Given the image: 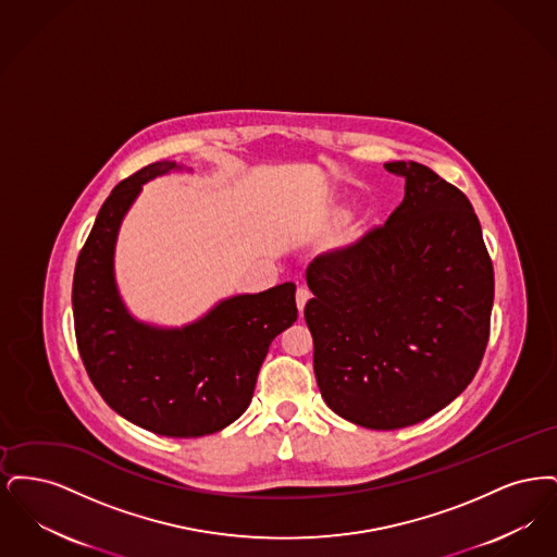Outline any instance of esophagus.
I'll return each instance as SVG.
<instances>
[{"mask_svg": "<svg viewBox=\"0 0 557 557\" xmlns=\"http://www.w3.org/2000/svg\"><path fill=\"white\" fill-rule=\"evenodd\" d=\"M309 298H311V292L307 290V288H298V290H296V307H298V313H300V315H302L305 305H307Z\"/></svg>", "mask_w": 557, "mask_h": 557, "instance_id": "34e87169", "label": "esophagus"}]
</instances>
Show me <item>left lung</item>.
I'll return each mask as SVG.
<instances>
[{"label": "left lung", "mask_w": 557, "mask_h": 557, "mask_svg": "<svg viewBox=\"0 0 557 557\" xmlns=\"http://www.w3.org/2000/svg\"><path fill=\"white\" fill-rule=\"evenodd\" d=\"M405 198L384 225L307 267L313 368L332 411L371 430L418 424L476 375L493 261L468 196L420 162H386Z\"/></svg>", "instance_id": "left-lung-1"}]
</instances>
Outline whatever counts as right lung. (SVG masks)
Masks as SVG:
<instances>
[{
  "label": "right lung",
  "mask_w": 557,
  "mask_h": 557,
  "mask_svg": "<svg viewBox=\"0 0 557 557\" xmlns=\"http://www.w3.org/2000/svg\"><path fill=\"white\" fill-rule=\"evenodd\" d=\"M175 162H152L110 191L81 248L73 315L81 361L108 405L160 436L196 438L238 420L269 345L298 318L292 282L223 300L184 330H157L125 311L112 277L114 239L141 184Z\"/></svg>",
  "instance_id": "right-lung-1"
}]
</instances>
